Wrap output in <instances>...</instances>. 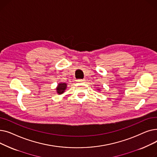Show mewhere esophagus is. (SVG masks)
Returning <instances> with one entry per match:
<instances>
[{
    "instance_id": "esophagus-1",
    "label": "esophagus",
    "mask_w": 157,
    "mask_h": 157,
    "mask_svg": "<svg viewBox=\"0 0 157 157\" xmlns=\"http://www.w3.org/2000/svg\"><path fill=\"white\" fill-rule=\"evenodd\" d=\"M77 82H78V83H83V82L85 81V79H78L76 80Z\"/></svg>"
}]
</instances>
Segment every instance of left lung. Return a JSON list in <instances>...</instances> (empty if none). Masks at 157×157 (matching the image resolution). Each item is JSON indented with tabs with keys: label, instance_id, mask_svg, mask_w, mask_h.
<instances>
[{
	"label": "left lung",
	"instance_id": "obj_1",
	"mask_svg": "<svg viewBox=\"0 0 157 157\" xmlns=\"http://www.w3.org/2000/svg\"><path fill=\"white\" fill-rule=\"evenodd\" d=\"M97 90H100V89H97Z\"/></svg>",
	"mask_w": 157,
	"mask_h": 157
}]
</instances>
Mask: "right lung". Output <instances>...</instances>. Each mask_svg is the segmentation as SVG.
<instances>
[{"label": "right lung", "mask_w": 157, "mask_h": 157, "mask_svg": "<svg viewBox=\"0 0 157 157\" xmlns=\"http://www.w3.org/2000/svg\"><path fill=\"white\" fill-rule=\"evenodd\" d=\"M67 84L64 83H59V85H58V86L56 88L57 94H59V95L62 94L65 92V89L67 88Z\"/></svg>", "instance_id": "right-lung-1"}]
</instances>
